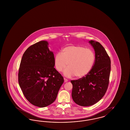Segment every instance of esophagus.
Masks as SVG:
<instances>
[{"label":"esophagus","instance_id":"1","mask_svg":"<svg viewBox=\"0 0 130 130\" xmlns=\"http://www.w3.org/2000/svg\"><path fill=\"white\" fill-rule=\"evenodd\" d=\"M64 82H68V79H66V78H64Z\"/></svg>","mask_w":130,"mask_h":130}]
</instances>
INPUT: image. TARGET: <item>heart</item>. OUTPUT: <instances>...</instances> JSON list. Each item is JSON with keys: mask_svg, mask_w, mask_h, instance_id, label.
<instances>
[{"mask_svg": "<svg viewBox=\"0 0 130 130\" xmlns=\"http://www.w3.org/2000/svg\"><path fill=\"white\" fill-rule=\"evenodd\" d=\"M94 61L95 54L93 50L81 46H67L62 50L61 53H57L54 59L57 71H62L68 64L63 74L67 77L74 75L76 78H82L88 74Z\"/></svg>", "mask_w": 130, "mask_h": 130, "instance_id": "heart-1", "label": "heart"}]
</instances>
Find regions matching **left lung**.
<instances>
[{
	"label": "left lung",
	"instance_id": "obj_1",
	"mask_svg": "<svg viewBox=\"0 0 130 130\" xmlns=\"http://www.w3.org/2000/svg\"><path fill=\"white\" fill-rule=\"evenodd\" d=\"M89 42L95 51V61L90 73L73 84L72 96L74 102L81 106H92L105 95L111 72V59L101 44L93 40Z\"/></svg>",
	"mask_w": 130,
	"mask_h": 130
}]
</instances>
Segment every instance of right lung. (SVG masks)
<instances>
[{
	"label": "right lung",
	"mask_w": 130,
	"mask_h": 130,
	"mask_svg": "<svg viewBox=\"0 0 130 130\" xmlns=\"http://www.w3.org/2000/svg\"><path fill=\"white\" fill-rule=\"evenodd\" d=\"M48 43L41 41L30 46L22 56L19 68V85L25 98L31 104L45 107L56 100L64 82L54 68V55Z\"/></svg>",
	"instance_id": "right-lung-1"
}]
</instances>
